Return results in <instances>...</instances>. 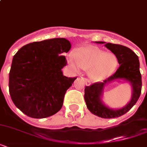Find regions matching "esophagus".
I'll list each match as a JSON object with an SVG mask.
<instances>
[{
	"mask_svg": "<svg viewBox=\"0 0 147 147\" xmlns=\"http://www.w3.org/2000/svg\"><path fill=\"white\" fill-rule=\"evenodd\" d=\"M81 78H82V80L84 81V82H85V85H90L89 81L88 80L87 78H84V77H81Z\"/></svg>",
	"mask_w": 147,
	"mask_h": 147,
	"instance_id": "esophagus-1",
	"label": "esophagus"
}]
</instances>
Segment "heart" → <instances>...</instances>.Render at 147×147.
I'll list each match as a JSON object with an SVG mask.
<instances>
[{
  "instance_id": "1",
  "label": "heart",
  "mask_w": 147,
  "mask_h": 147,
  "mask_svg": "<svg viewBox=\"0 0 147 147\" xmlns=\"http://www.w3.org/2000/svg\"><path fill=\"white\" fill-rule=\"evenodd\" d=\"M68 61L76 71L84 69L94 81L105 79L114 72L118 62L116 55L95 47H81L68 55Z\"/></svg>"
}]
</instances>
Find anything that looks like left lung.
I'll return each instance as SVG.
<instances>
[{"label": "left lung", "instance_id": "obj_1", "mask_svg": "<svg viewBox=\"0 0 147 147\" xmlns=\"http://www.w3.org/2000/svg\"><path fill=\"white\" fill-rule=\"evenodd\" d=\"M97 43H105L96 42ZM105 47L116 55L120 66L112 76L104 80L103 82H95L85 88V100L88 109L92 114L102 118H115L125 114L137 103L141 94L142 78L140 71L138 56L128 47L122 45L106 43ZM114 79H124L128 80L133 88L131 100L125 107L114 110L105 106L100 100L102 89L107 83Z\"/></svg>", "mask_w": 147, "mask_h": 147}]
</instances>
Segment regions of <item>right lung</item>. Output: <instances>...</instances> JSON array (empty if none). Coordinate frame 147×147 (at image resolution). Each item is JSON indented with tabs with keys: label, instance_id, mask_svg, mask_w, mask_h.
<instances>
[{
	"label": "right lung",
	"instance_id": "right-lung-1",
	"mask_svg": "<svg viewBox=\"0 0 147 147\" xmlns=\"http://www.w3.org/2000/svg\"><path fill=\"white\" fill-rule=\"evenodd\" d=\"M71 43L54 38L24 46L13 55L9 73V92L16 107L33 118H45L62 107L65 92L77 77L63 76L65 53Z\"/></svg>",
	"mask_w": 147,
	"mask_h": 147
}]
</instances>
